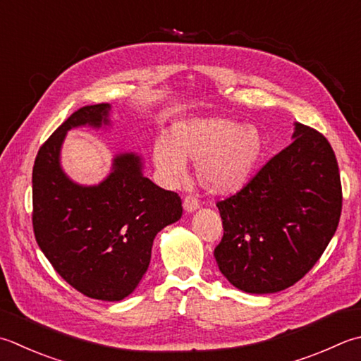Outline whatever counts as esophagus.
<instances>
[{
	"label": "esophagus",
	"mask_w": 361,
	"mask_h": 361,
	"mask_svg": "<svg viewBox=\"0 0 361 361\" xmlns=\"http://www.w3.org/2000/svg\"><path fill=\"white\" fill-rule=\"evenodd\" d=\"M183 207H185L188 213H192V211L200 208V202L194 195H186L185 200H183Z\"/></svg>",
	"instance_id": "1"
}]
</instances>
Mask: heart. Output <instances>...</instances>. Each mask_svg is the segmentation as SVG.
Masks as SVG:
<instances>
[{
  "label": "heart",
  "mask_w": 361,
  "mask_h": 361,
  "mask_svg": "<svg viewBox=\"0 0 361 361\" xmlns=\"http://www.w3.org/2000/svg\"><path fill=\"white\" fill-rule=\"evenodd\" d=\"M264 140L253 125L224 117H195L175 123L167 139L153 145V162L169 181H180L186 161H197L195 175L203 189L230 195L252 180L259 166Z\"/></svg>",
  "instance_id": "b5f03b06"
}]
</instances>
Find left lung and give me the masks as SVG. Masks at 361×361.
Here are the masks:
<instances>
[{
	"label": "left lung",
	"mask_w": 361,
	"mask_h": 361,
	"mask_svg": "<svg viewBox=\"0 0 361 361\" xmlns=\"http://www.w3.org/2000/svg\"><path fill=\"white\" fill-rule=\"evenodd\" d=\"M340 171L329 140L294 123L293 142L247 185L217 202L224 236L219 271L250 294L293 286L316 264L341 216Z\"/></svg>",
	"instance_id": "1"
}]
</instances>
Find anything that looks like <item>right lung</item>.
Wrapping results in <instances>:
<instances>
[{
  "mask_svg": "<svg viewBox=\"0 0 361 361\" xmlns=\"http://www.w3.org/2000/svg\"><path fill=\"white\" fill-rule=\"evenodd\" d=\"M111 104L75 111L40 147L32 169L35 241L61 277L92 299L118 302L148 269L153 239L183 214L176 192L144 176L142 158L118 153L111 173L94 186L78 185L61 166L67 131L109 125Z\"/></svg>",
  "mask_w": 361,
  "mask_h": 361,
  "instance_id": "1",
  "label": "right lung"
}]
</instances>
